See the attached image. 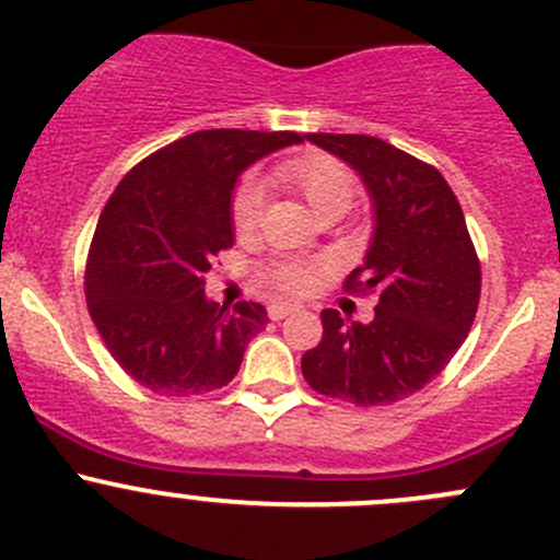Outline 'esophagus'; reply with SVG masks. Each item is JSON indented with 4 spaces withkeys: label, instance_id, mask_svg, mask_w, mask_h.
Here are the masks:
<instances>
[{
    "label": "esophagus",
    "instance_id": "34e87169",
    "mask_svg": "<svg viewBox=\"0 0 560 560\" xmlns=\"http://www.w3.org/2000/svg\"><path fill=\"white\" fill-rule=\"evenodd\" d=\"M292 312H295V306H281V303H276V306H268V316L273 322L284 319V316H290Z\"/></svg>",
    "mask_w": 560,
    "mask_h": 560
}]
</instances>
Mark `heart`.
Instances as JSON below:
<instances>
[{"label":"heart","instance_id":"heart-1","mask_svg":"<svg viewBox=\"0 0 560 560\" xmlns=\"http://www.w3.org/2000/svg\"><path fill=\"white\" fill-rule=\"evenodd\" d=\"M284 184H290L303 200L312 206L316 217L325 213H343L354 200V178L336 156L319 154V151H308V154L292 156L276 167ZM265 206V191L257 180H244L235 189L233 206H230V219H233V230L246 238L259 228ZM322 262L314 259H273L270 265L257 270V287L268 295H303L316 284L322 276Z\"/></svg>","mask_w":560,"mask_h":560}]
</instances>
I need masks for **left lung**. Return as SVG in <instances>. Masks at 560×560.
Masks as SVG:
<instances>
[{
  "mask_svg": "<svg viewBox=\"0 0 560 560\" xmlns=\"http://www.w3.org/2000/svg\"><path fill=\"white\" fill-rule=\"evenodd\" d=\"M363 175L376 208L369 257L343 281L374 295V319L322 312V341L301 360L308 387L354 406H387L436 380L466 341L482 270L444 175L371 135H306Z\"/></svg>",
  "mask_w": 560,
  "mask_h": 560,
  "instance_id": "1",
  "label": "left lung"
}]
</instances>
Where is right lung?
I'll return each mask as SVG.
<instances>
[{"instance_id":"obj_1","label":"right lung","mask_w":560,"mask_h":560,"mask_svg":"<svg viewBox=\"0 0 560 560\" xmlns=\"http://www.w3.org/2000/svg\"><path fill=\"white\" fill-rule=\"evenodd\" d=\"M298 132L202 129L154 151L116 186L86 257V306L107 352L160 395H202L235 380L268 322L259 303L219 306L206 276L233 246L235 180Z\"/></svg>"}]
</instances>
